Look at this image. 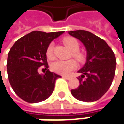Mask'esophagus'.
<instances>
[{
	"label": "esophagus",
	"instance_id": "1",
	"mask_svg": "<svg viewBox=\"0 0 124 124\" xmlns=\"http://www.w3.org/2000/svg\"><path fill=\"white\" fill-rule=\"evenodd\" d=\"M62 78H63V79H67V80L70 79V77H67V76H62Z\"/></svg>",
	"mask_w": 124,
	"mask_h": 124
}]
</instances>
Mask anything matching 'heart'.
Returning <instances> with one entry per match:
<instances>
[{"mask_svg":"<svg viewBox=\"0 0 124 124\" xmlns=\"http://www.w3.org/2000/svg\"><path fill=\"white\" fill-rule=\"evenodd\" d=\"M64 45L72 51V56L79 62H84L85 61V54L82 51L79 50V42L73 37H65L62 39ZM54 45L52 42L49 44L47 50L46 56L48 59L52 60L54 57L53 54ZM77 67V63L74 60H70L67 61L57 60L53 62L51 65L52 71L62 75H68Z\"/></svg>","mask_w":124,"mask_h":124,"instance_id":"1","label":"heart"}]
</instances>
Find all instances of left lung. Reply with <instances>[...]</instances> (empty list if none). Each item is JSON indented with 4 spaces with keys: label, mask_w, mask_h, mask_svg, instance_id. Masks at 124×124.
<instances>
[{
    "label": "left lung",
    "mask_w": 124,
    "mask_h": 124,
    "mask_svg": "<svg viewBox=\"0 0 124 124\" xmlns=\"http://www.w3.org/2000/svg\"><path fill=\"white\" fill-rule=\"evenodd\" d=\"M69 34L83 42L87 50L85 65L78 72L79 86L72 89L74 98L93 102L104 95L112 84L116 60L111 48L103 39L86 30L70 31Z\"/></svg>",
    "instance_id": "obj_1"
}]
</instances>
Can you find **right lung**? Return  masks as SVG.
<instances>
[{"mask_svg":"<svg viewBox=\"0 0 124 124\" xmlns=\"http://www.w3.org/2000/svg\"><path fill=\"white\" fill-rule=\"evenodd\" d=\"M64 31H33L17 40L8 54L7 72L9 82L20 98L28 103H38L52 94L55 81L60 76L48 70L46 50L51 42ZM47 69L38 73L39 67Z\"/></svg>","mask_w":124,"mask_h":124,"instance_id":"right-lung-1","label":"right lung"}]
</instances>
